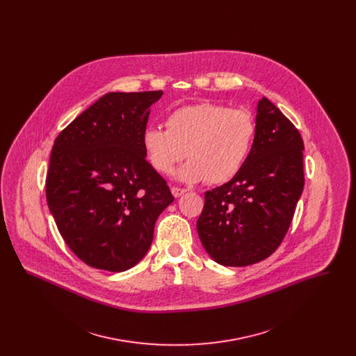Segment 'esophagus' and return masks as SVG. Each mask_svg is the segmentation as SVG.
<instances>
[{"instance_id":"obj_1","label":"esophagus","mask_w":356,"mask_h":356,"mask_svg":"<svg viewBox=\"0 0 356 356\" xmlns=\"http://www.w3.org/2000/svg\"><path fill=\"white\" fill-rule=\"evenodd\" d=\"M170 192H172V195H173L175 197H180V196H183V195L186 193V189H184V188H179V186H172V188H170Z\"/></svg>"}]
</instances>
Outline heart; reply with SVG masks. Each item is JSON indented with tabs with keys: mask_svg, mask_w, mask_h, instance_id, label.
Instances as JSON below:
<instances>
[{
	"mask_svg": "<svg viewBox=\"0 0 356 356\" xmlns=\"http://www.w3.org/2000/svg\"><path fill=\"white\" fill-rule=\"evenodd\" d=\"M167 129L148 127L143 147L154 170L170 175L184 159L180 177L209 186L231 181L245 165L254 148L256 121L247 109L200 102L173 111Z\"/></svg>",
	"mask_w": 356,
	"mask_h": 356,
	"instance_id": "1",
	"label": "heart"
}]
</instances>
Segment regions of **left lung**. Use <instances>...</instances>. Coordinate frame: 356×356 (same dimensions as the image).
<instances>
[{"label":"left lung","mask_w":356,"mask_h":356,"mask_svg":"<svg viewBox=\"0 0 356 356\" xmlns=\"http://www.w3.org/2000/svg\"><path fill=\"white\" fill-rule=\"evenodd\" d=\"M303 151L296 127L263 97L245 165L231 181L204 193L197 232L215 261L244 267L277 250L305 188Z\"/></svg>","instance_id":"obj_1"}]
</instances>
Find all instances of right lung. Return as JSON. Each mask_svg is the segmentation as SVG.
I'll return each mask as SVG.
<instances>
[{"mask_svg": "<svg viewBox=\"0 0 356 356\" xmlns=\"http://www.w3.org/2000/svg\"><path fill=\"white\" fill-rule=\"evenodd\" d=\"M161 96L106 93L54 140L48 205L70 251L93 268L121 272L137 264L159 215L175 200L143 147L149 108Z\"/></svg>", "mask_w": 356, "mask_h": 356, "instance_id": "right-lung-1", "label": "right lung"}]
</instances>
